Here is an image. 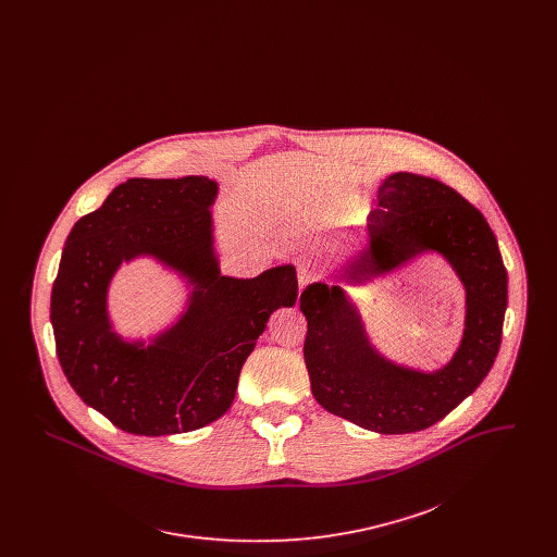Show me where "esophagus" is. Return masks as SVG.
<instances>
[{"label": "esophagus", "instance_id": "esophagus-1", "mask_svg": "<svg viewBox=\"0 0 557 557\" xmlns=\"http://www.w3.org/2000/svg\"><path fill=\"white\" fill-rule=\"evenodd\" d=\"M296 275H298V284L300 288H305L307 284L315 282L321 277V269H319L318 261L311 257H302L296 261Z\"/></svg>", "mask_w": 557, "mask_h": 557}]
</instances>
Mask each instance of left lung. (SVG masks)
<instances>
[{
  "label": "left lung",
  "mask_w": 557,
  "mask_h": 557,
  "mask_svg": "<svg viewBox=\"0 0 557 557\" xmlns=\"http://www.w3.org/2000/svg\"><path fill=\"white\" fill-rule=\"evenodd\" d=\"M370 244L345 271L361 284L434 250L466 288L459 348L436 371L382 357L341 286L311 284L300 294L307 318L305 363L319 405L380 434H407L441 422L493 368L507 309V271L486 219L461 194L424 175L393 173L368 216Z\"/></svg>",
  "instance_id": "1"
}]
</instances>
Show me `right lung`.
<instances>
[{
	"mask_svg": "<svg viewBox=\"0 0 557 557\" xmlns=\"http://www.w3.org/2000/svg\"><path fill=\"white\" fill-rule=\"evenodd\" d=\"M216 182L133 177L71 230L53 280L52 319L62 371L85 405L132 434L164 436L219 420L267 321L298 296L296 269L252 280L221 275L212 248ZM154 256L194 285L187 313L150 346L111 332L106 294L120 263Z\"/></svg>",
	"mask_w": 557,
	"mask_h": 557,
	"instance_id": "right-lung-1",
	"label": "right lung"
}]
</instances>
